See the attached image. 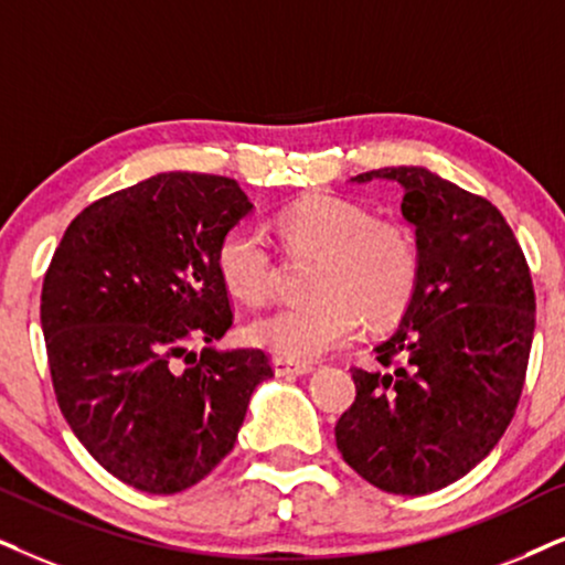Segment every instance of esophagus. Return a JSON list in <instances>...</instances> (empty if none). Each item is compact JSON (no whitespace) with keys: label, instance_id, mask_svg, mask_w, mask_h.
<instances>
[{"label":"esophagus","instance_id":"esophagus-1","mask_svg":"<svg viewBox=\"0 0 565 565\" xmlns=\"http://www.w3.org/2000/svg\"><path fill=\"white\" fill-rule=\"evenodd\" d=\"M274 370L276 375H310L316 367L307 365V362H291V360H284V356H276Z\"/></svg>","mask_w":565,"mask_h":565}]
</instances>
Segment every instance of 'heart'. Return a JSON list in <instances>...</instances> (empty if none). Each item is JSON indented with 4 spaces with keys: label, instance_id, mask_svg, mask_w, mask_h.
<instances>
[{
    "label": "heart",
    "instance_id": "obj_1",
    "mask_svg": "<svg viewBox=\"0 0 565 565\" xmlns=\"http://www.w3.org/2000/svg\"><path fill=\"white\" fill-rule=\"evenodd\" d=\"M289 247L318 253L310 291L316 297L284 305L247 326L253 344L291 362H312L354 339L365 316L383 326L409 307L419 284V245L409 226L373 218L365 205L312 192L276 216ZM224 287L247 305L266 302L274 291V253L266 234L237 224L216 247Z\"/></svg>",
    "mask_w": 565,
    "mask_h": 565
}]
</instances>
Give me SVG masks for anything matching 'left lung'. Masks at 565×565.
<instances>
[{
    "mask_svg": "<svg viewBox=\"0 0 565 565\" xmlns=\"http://www.w3.org/2000/svg\"><path fill=\"white\" fill-rule=\"evenodd\" d=\"M404 188L419 284L402 323L375 347L383 370L354 367L356 398L335 446L362 480L425 495L472 472L516 412L534 335L530 266L501 211L423 167L352 182Z\"/></svg>",
    "mask_w": 565,
    "mask_h": 565,
    "instance_id": "8db88e82",
    "label": "left lung"
}]
</instances>
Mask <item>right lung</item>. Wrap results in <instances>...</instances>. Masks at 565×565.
<instances>
[{"mask_svg":"<svg viewBox=\"0 0 565 565\" xmlns=\"http://www.w3.org/2000/svg\"><path fill=\"white\" fill-rule=\"evenodd\" d=\"M249 211L230 177L167 171L77 213L46 270L56 402L93 459L135 490L171 495L211 475L274 375L263 349L211 347L234 318L216 247ZM192 340L206 341L200 355Z\"/></svg>","mask_w":565,"mask_h":565,"instance_id":"add662e5","label":"right lung"}]
</instances>
